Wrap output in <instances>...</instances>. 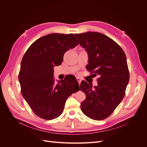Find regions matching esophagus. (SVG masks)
<instances>
[{"mask_svg":"<svg viewBox=\"0 0 147 147\" xmlns=\"http://www.w3.org/2000/svg\"><path fill=\"white\" fill-rule=\"evenodd\" d=\"M77 81H78V82L79 84H80L81 82H82V80H81L80 78L79 77H77Z\"/></svg>","mask_w":147,"mask_h":147,"instance_id":"esophagus-1","label":"esophagus"}]
</instances>
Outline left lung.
I'll use <instances>...</instances> for the list:
<instances>
[{
    "instance_id": "left-lung-1",
    "label": "left lung",
    "mask_w": 147,
    "mask_h": 147,
    "mask_svg": "<svg viewBox=\"0 0 147 147\" xmlns=\"http://www.w3.org/2000/svg\"><path fill=\"white\" fill-rule=\"evenodd\" d=\"M88 55L86 69L99 75L97 85L82 82L80 90L86 94L81 103L83 113L94 120L109 117L121 102L129 80L125 53L107 35L97 32L75 34Z\"/></svg>"
}]
</instances>
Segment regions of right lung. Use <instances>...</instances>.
I'll use <instances>...</instances> for the list:
<instances>
[{
	"mask_svg": "<svg viewBox=\"0 0 147 147\" xmlns=\"http://www.w3.org/2000/svg\"><path fill=\"white\" fill-rule=\"evenodd\" d=\"M78 43L73 34H50L39 38L26 51L18 78L22 95L38 117L48 120L57 118L67 99L78 91L79 84L73 76L55 84L53 68L61 65L64 53Z\"/></svg>",
	"mask_w": 147,
	"mask_h": 147,
	"instance_id": "right-lung-1",
	"label": "right lung"
}]
</instances>
